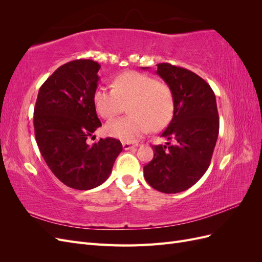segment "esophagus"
<instances>
[{"label":"esophagus","instance_id":"34e87169","mask_svg":"<svg viewBox=\"0 0 262 262\" xmlns=\"http://www.w3.org/2000/svg\"><path fill=\"white\" fill-rule=\"evenodd\" d=\"M138 144H134V143H130V142H122V146L123 148L126 150V149H131V148H134Z\"/></svg>","mask_w":262,"mask_h":262}]
</instances>
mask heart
Masks as SVG:
<instances>
[{
    "label": "heart",
    "instance_id": "heart-1",
    "mask_svg": "<svg viewBox=\"0 0 262 262\" xmlns=\"http://www.w3.org/2000/svg\"><path fill=\"white\" fill-rule=\"evenodd\" d=\"M93 99L97 113L105 119L122 113L125 105H129L130 116L108 122L105 132L130 143L150 129H163L170 122L175 110V99L167 84L134 71L118 75L114 89L98 86Z\"/></svg>",
    "mask_w": 262,
    "mask_h": 262
}]
</instances>
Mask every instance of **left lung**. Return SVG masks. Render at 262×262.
I'll return each mask as SVG.
<instances>
[{"label":"left lung","instance_id":"1","mask_svg":"<svg viewBox=\"0 0 262 262\" xmlns=\"http://www.w3.org/2000/svg\"><path fill=\"white\" fill-rule=\"evenodd\" d=\"M156 74L175 99L172 119L161 137L175 144L153 146L144 178L158 191L177 193L192 187L209 168L220 128L216 99L210 85L187 69L160 63Z\"/></svg>","mask_w":262,"mask_h":262}]
</instances>
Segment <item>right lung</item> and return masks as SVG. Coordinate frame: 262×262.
Returning a JSON list of instances; mask_svg holds the SVG:
<instances>
[{"label":"right lung","instance_id":"obj_1","mask_svg":"<svg viewBox=\"0 0 262 262\" xmlns=\"http://www.w3.org/2000/svg\"><path fill=\"white\" fill-rule=\"evenodd\" d=\"M100 66L75 60L61 66L38 93L34 110L37 145L48 167L63 184L77 190L108 179L122 144L113 138L93 145L86 140L101 125L94 105Z\"/></svg>","mask_w":262,"mask_h":262}]
</instances>
